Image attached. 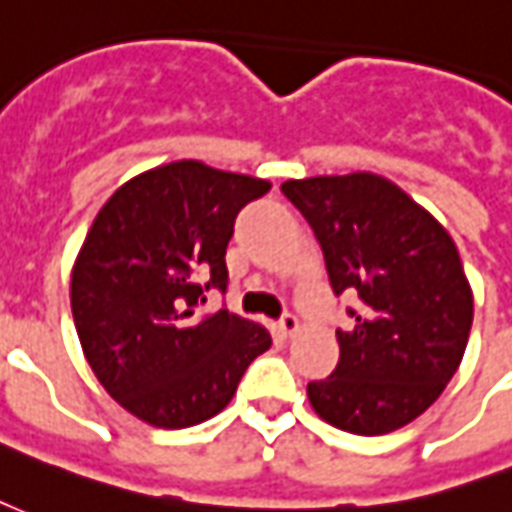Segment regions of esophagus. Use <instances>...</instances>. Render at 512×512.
Here are the masks:
<instances>
[{
    "instance_id": "esophagus-1",
    "label": "esophagus",
    "mask_w": 512,
    "mask_h": 512,
    "mask_svg": "<svg viewBox=\"0 0 512 512\" xmlns=\"http://www.w3.org/2000/svg\"><path fill=\"white\" fill-rule=\"evenodd\" d=\"M276 328H279V333L282 336H293V333H298V328H301V323H298V317L295 314H282V320L276 323Z\"/></svg>"
}]
</instances>
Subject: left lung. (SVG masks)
<instances>
[{"instance_id": "1", "label": "left lung", "mask_w": 512, "mask_h": 512, "mask_svg": "<svg viewBox=\"0 0 512 512\" xmlns=\"http://www.w3.org/2000/svg\"><path fill=\"white\" fill-rule=\"evenodd\" d=\"M282 192L323 246L333 293L358 295L339 363L309 382L314 412L377 437L429 410L467 350L472 290L448 230L377 173L285 181Z\"/></svg>"}]
</instances>
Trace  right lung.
Wrapping results in <instances>:
<instances>
[{"label":"right lung","instance_id":"right-lung-1","mask_svg":"<svg viewBox=\"0 0 512 512\" xmlns=\"http://www.w3.org/2000/svg\"><path fill=\"white\" fill-rule=\"evenodd\" d=\"M271 184L179 160L140 173L94 217L70 282L83 355L102 388L149 426L187 429L233 399L246 366L271 347L263 325L219 309L238 211Z\"/></svg>","mask_w":512,"mask_h":512}]
</instances>
